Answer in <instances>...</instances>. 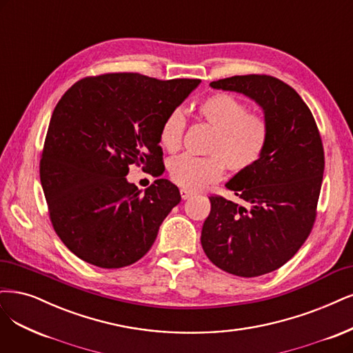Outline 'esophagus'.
I'll return each instance as SVG.
<instances>
[{"instance_id":"obj_1","label":"esophagus","mask_w":353,"mask_h":353,"mask_svg":"<svg viewBox=\"0 0 353 353\" xmlns=\"http://www.w3.org/2000/svg\"><path fill=\"white\" fill-rule=\"evenodd\" d=\"M194 196V192L192 191H188V190H181V197H182V200H187V199H190V197H192Z\"/></svg>"}]
</instances>
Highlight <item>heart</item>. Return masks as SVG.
Masks as SVG:
<instances>
[{
  "instance_id": "obj_1",
  "label": "heart",
  "mask_w": 353,
  "mask_h": 353,
  "mask_svg": "<svg viewBox=\"0 0 353 353\" xmlns=\"http://www.w3.org/2000/svg\"><path fill=\"white\" fill-rule=\"evenodd\" d=\"M197 115L213 134L205 143L209 156H182L169 163L168 174L182 190L197 191L221 181L225 168L232 174H245L257 165L265 153L270 139V125L265 117L250 112V108L236 96L216 92L200 101ZM185 121L178 111L169 114L159 130V143L169 153L179 150Z\"/></svg>"
}]
</instances>
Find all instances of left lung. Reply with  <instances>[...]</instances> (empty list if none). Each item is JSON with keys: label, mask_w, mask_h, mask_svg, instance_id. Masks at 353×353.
I'll use <instances>...</instances> for the list:
<instances>
[{"label": "left lung", "mask_w": 353, "mask_h": 353, "mask_svg": "<svg viewBox=\"0 0 353 353\" xmlns=\"http://www.w3.org/2000/svg\"><path fill=\"white\" fill-rule=\"evenodd\" d=\"M210 86L250 96L270 125L261 161L226 184L241 203L212 194L201 229L203 250L216 267L257 277L288 263L311 234L324 174L323 141L310 108L282 80L245 74Z\"/></svg>", "instance_id": "left-lung-1"}]
</instances>
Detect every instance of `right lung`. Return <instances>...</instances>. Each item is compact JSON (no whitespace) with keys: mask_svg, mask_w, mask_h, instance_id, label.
I'll use <instances>...</instances> for the list:
<instances>
[{"mask_svg":"<svg viewBox=\"0 0 353 353\" xmlns=\"http://www.w3.org/2000/svg\"><path fill=\"white\" fill-rule=\"evenodd\" d=\"M199 83L105 72L79 80L57 103L39 175L54 230L83 261L121 269L152 248L179 190L161 178L141 194L125 175L130 165L163 174L161 125Z\"/></svg>","mask_w":353,"mask_h":353,"instance_id":"right-lung-1","label":"right lung"}]
</instances>
